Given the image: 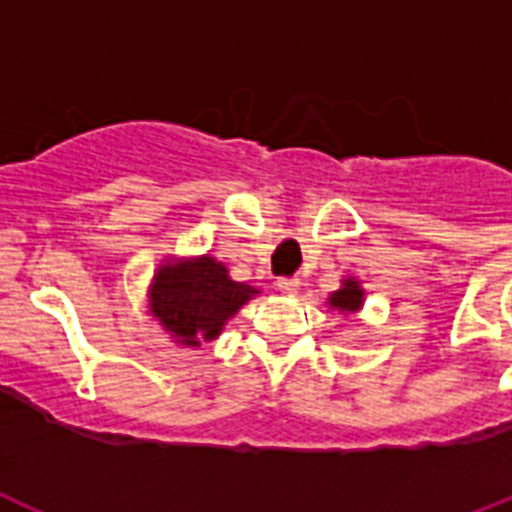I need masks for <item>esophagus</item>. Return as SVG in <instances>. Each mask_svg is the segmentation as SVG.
Returning <instances> with one entry per match:
<instances>
[{
    "label": "esophagus",
    "instance_id": "34e87169",
    "mask_svg": "<svg viewBox=\"0 0 512 512\" xmlns=\"http://www.w3.org/2000/svg\"><path fill=\"white\" fill-rule=\"evenodd\" d=\"M276 286H278V291H281V294L294 296L296 291H299V286H302V281H299V278H278Z\"/></svg>",
    "mask_w": 512,
    "mask_h": 512
}]
</instances>
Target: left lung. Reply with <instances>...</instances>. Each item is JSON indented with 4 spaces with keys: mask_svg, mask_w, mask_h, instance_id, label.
Returning <instances> with one entry per match:
<instances>
[{
    "mask_svg": "<svg viewBox=\"0 0 512 512\" xmlns=\"http://www.w3.org/2000/svg\"><path fill=\"white\" fill-rule=\"evenodd\" d=\"M325 304H328L333 312H338V315H356V312L364 307L362 283L356 281L354 276L341 278V286L328 296V302Z\"/></svg>",
    "mask_w": 512,
    "mask_h": 512,
    "instance_id": "obj_1",
    "label": "left lung"
}]
</instances>
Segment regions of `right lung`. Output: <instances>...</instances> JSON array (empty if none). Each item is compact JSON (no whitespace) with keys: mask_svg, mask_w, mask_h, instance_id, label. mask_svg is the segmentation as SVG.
Masks as SVG:
<instances>
[{"mask_svg":"<svg viewBox=\"0 0 512 512\" xmlns=\"http://www.w3.org/2000/svg\"><path fill=\"white\" fill-rule=\"evenodd\" d=\"M257 294V286L234 281L216 257L171 255L150 278L148 312L176 346L197 349L216 341L226 322Z\"/></svg>","mask_w":512,"mask_h":512,"instance_id":"right-lung-1","label":"right lung"}]
</instances>
